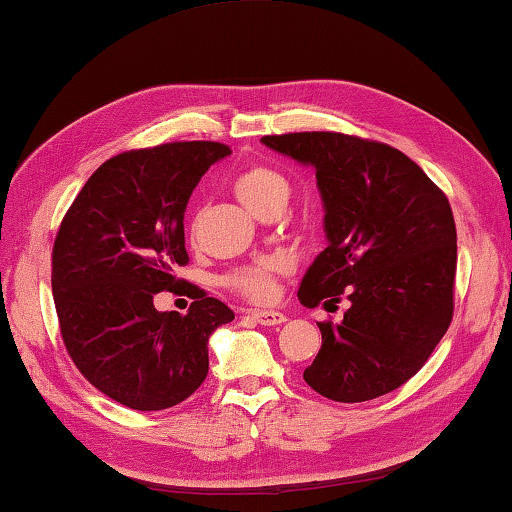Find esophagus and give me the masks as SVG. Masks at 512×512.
<instances>
[{
    "label": "esophagus",
    "mask_w": 512,
    "mask_h": 512,
    "mask_svg": "<svg viewBox=\"0 0 512 512\" xmlns=\"http://www.w3.org/2000/svg\"><path fill=\"white\" fill-rule=\"evenodd\" d=\"M248 315L262 326H279V324L286 322V315L277 313V310H250Z\"/></svg>",
    "instance_id": "obj_1"
}]
</instances>
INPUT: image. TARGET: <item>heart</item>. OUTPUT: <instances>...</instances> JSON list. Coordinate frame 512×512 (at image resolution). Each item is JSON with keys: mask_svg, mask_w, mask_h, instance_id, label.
<instances>
[{"mask_svg": "<svg viewBox=\"0 0 512 512\" xmlns=\"http://www.w3.org/2000/svg\"><path fill=\"white\" fill-rule=\"evenodd\" d=\"M235 193L242 202L262 215L268 206L286 204L290 195L288 177L268 164H250L235 179ZM197 224V215L193 219V228ZM282 270V259L262 257L257 262L237 266L222 277L224 288L250 302H268L275 295V279Z\"/></svg>", "mask_w": 512, "mask_h": 512, "instance_id": "b5f03b06", "label": "heart"}]
</instances>
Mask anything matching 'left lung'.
Masks as SVG:
<instances>
[{"instance_id":"obj_1","label":"left lung","mask_w":512,"mask_h":512,"mask_svg":"<svg viewBox=\"0 0 512 512\" xmlns=\"http://www.w3.org/2000/svg\"><path fill=\"white\" fill-rule=\"evenodd\" d=\"M262 142L313 164L328 248L308 268L299 302L335 306L319 322L322 350L306 384L333 402L382 397L419 373L453 322L457 228L448 197L402 150L375 139L310 130Z\"/></svg>"}]
</instances>
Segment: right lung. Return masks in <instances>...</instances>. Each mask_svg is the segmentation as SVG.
Returning a JSON list of instances; mask_svg holds the SVG:
<instances>
[{
	"label": "right lung",
	"instance_id": "right-lung-1",
	"mask_svg": "<svg viewBox=\"0 0 512 512\" xmlns=\"http://www.w3.org/2000/svg\"><path fill=\"white\" fill-rule=\"evenodd\" d=\"M226 155L219 142L126 150L90 175L59 224L50 282L66 353L97 390L133 410L193 395L208 375V337L235 319L175 273L188 264V197ZM157 292L196 302L186 316L159 314Z\"/></svg>",
	"mask_w": 512,
	"mask_h": 512
}]
</instances>
